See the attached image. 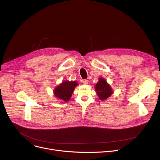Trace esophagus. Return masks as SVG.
Wrapping results in <instances>:
<instances>
[{
	"label": "esophagus",
	"instance_id": "34e87169",
	"mask_svg": "<svg viewBox=\"0 0 160 160\" xmlns=\"http://www.w3.org/2000/svg\"><path fill=\"white\" fill-rule=\"evenodd\" d=\"M82 82L83 83V84H88L89 81H88V80H87V79H84V80H82Z\"/></svg>",
	"mask_w": 160,
	"mask_h": 160
}]
</instances>
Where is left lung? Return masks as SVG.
Returning <instances> with one entry per match:
<instances>
[{
	"mask_svg": "<svg viewBox=\"0 0 160 160\" xmlns=\"http://www.w3.org/2000/svg\"><path fill=\"white\" fill-rule=\"evenodd\" d=\"M95 91L99 98L102 100H104L110 97L113 93L110 85L108 84L107 82L102 78H99L98 82L95 86Z\"/></svg>",
	"mask_w": 160,
	"mask_h": 160,
	"instance_id": "8db88e82",
	"label": "left lung"
}]
</instances>
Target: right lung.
Returning <instances> with one entry per match:
<instances>
[{
  "label": "right lung",
  "mask_w": 160,
  "mask_h": 160,
  "mask_svg": "<svg viewBox=\"0 0 160 160\" xmlns=\"http://www.w3.org/2000/svg\"><path fill=\"white\" fill-rule=\"evenodd\" d=\"M77 86V82H63L54 89V95L65 102L69 101L73 93L74 89Z\"/></svg>",
  "instance_id": "1"
}]
</instances>
